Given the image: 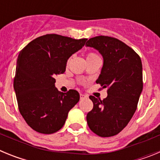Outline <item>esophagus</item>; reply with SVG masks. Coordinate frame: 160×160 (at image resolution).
Here are the masks:
<instances>
[{
    "label": "esophagus",
    "mask_w": 160,
    "mask_h": 160,
    "mask_svg": "<svg viewBox=\"0 0 160 160\" xmlns=\"http://www.w3.org/2000/svg\"><path fill=\"white\" fill-rule=\"evenodd\" d=\"M88 96L87 95V94H80V98L81 99H83V98H87Z\"/></svg>",
    "instance_id": "obj_1"
}]
</instances>
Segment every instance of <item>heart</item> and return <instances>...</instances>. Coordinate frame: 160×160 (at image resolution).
Returning <instances> with one entry per match:
<instances>
[{
  "mask_svg": "<svg viewBox=\"0 0 160 160\" xmlns=\"http://www.w3.org/2000/svg\"><path fill=\"white\" fill-rule=\"evenodd\" d=\"M92 55H95V54H94V53H89L87 57H90V56H92Z\"/></svg>",
  "mask_w": 160,
  "mask_h": 160,
  "instance_id": "obj_1",
  "label": "heart"
}]
</instances>
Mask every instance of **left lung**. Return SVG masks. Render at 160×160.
Returning <instances> with one entry per match:
<instances>
[{
  "mask_svg": "<svg viewBox=\"0 0 160 160\" xmlns=\"http://www.w3.org/2000/svg\"><path fill=\"white\" fill-rule=\"evenodd\" d=\"M103 58L96 82L107 88L103 100L90 95L94 107L87 115L89 128L101 137L116 135L135 114L142 90V67L135 50L117 38L98 36L87 42Z\"/></svg>",
  "mask_w": 160,
  "mask_h": 160,
  "instance_id": "left-lung-1",
  "label": "left lung"
}]
</instances>
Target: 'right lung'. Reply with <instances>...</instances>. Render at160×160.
Instances as JSON below:
<instances>
[{
	"label": "right lung",
	"mask_w": 160,
	"mask_h": 160,
	"mask_svg": "<svg viewBox=\"0 0 160 160\" xmlns=\"http://www.w3.org/2000/svg\"><path fill=\"white\" fill-rule=\"evenodd\" d=\"M87 38L46 34L29 42L17 61L13 87L18 109L32 130L53 134L64 126L68 113L79 101V93L60 92L55 76L66 71L69 58L81 49Z\"/></svg>",
	"instance_id": "obj_1"
}]
</instances>
